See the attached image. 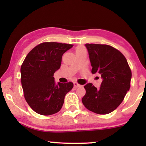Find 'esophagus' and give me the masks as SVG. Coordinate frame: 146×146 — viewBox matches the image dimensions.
<instances>
[{"instance_id": "34e87169", "label": "esophagus", "mask_w": 146, "mask_h": 146, "mask_svg": "<svg viewBox=\"0 0 146 146\" xmlns=\"http://www.w3.org/2000/svg\"><path fill=\"white\" fill-rule=\"evenodd\" d=\"M73 84H74V87L75 88H78V87H80L81 86V85L79 84L78 82H73Z\"/></svg>"}]
</instances>
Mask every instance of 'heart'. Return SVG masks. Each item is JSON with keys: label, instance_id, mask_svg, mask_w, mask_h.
<instances>
[{"label": "heart", "instance_id": "heart-1", "mask_svg": "<svg viewBox=\"0 0 146 146\" xmlns=\"http://www.w3.org/2000/svg\"><path fill=\"white\" fill-rule=\"evenodd\" d=\"M85 48H84L83 46H78V47L76 48V51H82V50H84Z\"/></svg>", "mask_w": 146, "mask_h": 146}]
</instances>
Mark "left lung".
Returning <instances> with one entry per match:
<instances>
[{"mask_svg":"<svg viewBox=\"0 0 146 146\" xmlns=\"http://www.w3.org/2000/svg\"><path fill=\"white\" fill-rule=\"evenodd\" d=\"M92 73L101 75L100 88L91 83L84 86L82 103L93 113L106 115L115 110L130 89L132 73L128 62L119 51L106 44H86Z\"/></svg>","mask_w":146,"mask_h":146,"instance_id":"obj_1","label":"left lung"}]
</instances>
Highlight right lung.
I'll return each instance as SVG.
<instances>
[{
    "mask_svg": "<svg viewBox=\"0 0 146 146\" xmlns=\"http://www.w3.org/2000/svg\"><path fill=\"white\" fill-rule=\"evenodd\" d=\"M73 44L43 42L26 56L21 68V84L25 100L37 113L51 115L59 112L65 95L73 84H56L53 74L60 68L62 55Z\"/></svg>",
    "mask_w": 146,
    "mask_h": 146,
    "instance_id": "obj_1",
    "label": "right lung"
}]
</instances>
